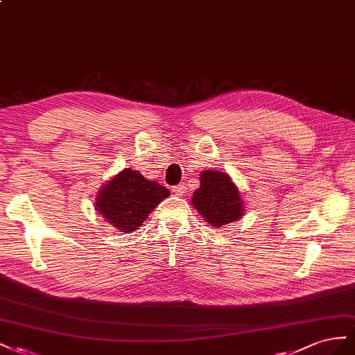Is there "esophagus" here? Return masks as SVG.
Listing matches in <instances>:
<instances>
[{"instance_id":"esophagus-1","label":"esophagus","mask_w":355,"mask_h":355,"mask_svg":"<svg viewBox=\"0 0 355 355\" xmlns=\"http://www.w3.org/2000/svg\"><path fill=\"white\" fill-rule=\"evenodd\" d=\"M186 189H187L186 184H178V186L172 187V191H174V193L178 196H183L186 193Z\"/></svg>"}]
</instances>
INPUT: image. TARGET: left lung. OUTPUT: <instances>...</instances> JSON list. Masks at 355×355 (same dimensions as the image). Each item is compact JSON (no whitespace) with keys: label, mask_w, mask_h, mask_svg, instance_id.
<instances>
[{"label":"left lung","mask_w":355,"mask_h":355,"mask_svg":"<svg viewBox=\"0 0 355 355\" xmlns=\"http://www.w3.org/2000/svg\"><path fill=\"white\" fill-rule=\"evenodd\" d=\"M200 186L193 191L191 204L214 229L238 221L244 216V202L234 181L220 171H202Z\"/></svg>","instance_id":"8db88e82"}]
</instances>
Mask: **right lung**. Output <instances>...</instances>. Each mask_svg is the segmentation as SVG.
<instances>
[{"label": "right lung", "instance_id": "obj_1", "mask_svg": "<svg viewBox=\"0 0 355 355\" xmlns=\"http://www.w3.org/2000/svg\"><path fill=\"white\" fill-rule=\"evenodd\" d=\"M168 196L166 187L147 180L139 171L126 168L98 191L95 208L111 226L129 234L143 225L150 212Z\"/></svg>", "mask_w": 355, "mask_h": 355}]
</instances>
